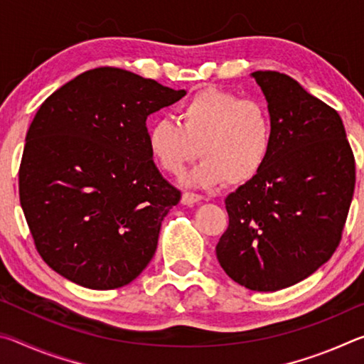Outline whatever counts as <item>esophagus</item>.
<instances>
[{
  "mask_svg": "<svg viewBox=\"0 0 364 364\" xmlns=\"http://www.w3.org/2000/svg\"><path fill=\"white\" fill-rule=\"evenodd\" d=\"M202 200V196L200 194H196V193H184L181 196V202L184 205H194L197 202Z\"/></svg>",
  "mask_w": 364,
  "mask_h": 364,
  "instance_id": "34e87169",
  "label": "esophagus"
}]
</instances>
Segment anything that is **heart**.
<instances>
[{
  "label": "heart",
  "instance_id": "b5f03b06",
  "mask_svg": "<svg viewBox=\"0 0 364 364\" xmlns=\"http://www.w3.org/2000/svg\"><path fill=\"white\" fill-rule=\"evenodd\" d=\"M178 122L159 119L147 130V149L160 168L180 176L204 159L191 183L241 186L264 168L274 144V128L262 101L205 88L181 104Z\"/></svg>",
  "mask_w": 364,
  "mask_h": 364
}]
</instances>
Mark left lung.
Masks as SVG:
<instances>
[{
	"label": "left lung",
	"mask_w": 364,
	"mask_h": 364,
	"mask_svg": "<svg viewBox=\"0 0 364 364\" xmlns=\"http://www.w3.org/2000/svg\"><path fill=\"white\" fill-rule=\"evenodd\" d=\"M268 101L274 144L264 168L225 199L217 244L237 284L274 292L297 284L338 247L355 191V157L337 110L286 73H252Z\"/></svg>",
	"instance_id": "1"
}]
</instances>
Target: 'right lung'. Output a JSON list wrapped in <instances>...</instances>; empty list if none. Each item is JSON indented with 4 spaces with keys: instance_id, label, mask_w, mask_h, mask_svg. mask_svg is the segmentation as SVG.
Instances as JSON below:
<instances>
[{
    "instance_id": "obj_1",
    "label": "right lung",
    "mask_w": 364,
    "mask_h": 364,
    "mask_svg": "<svg viewBox=\"0 0 364 364\" xmlns=\"http://www.w3.org/2000/svg\"><path fill=\"white\" fill-rule=\"evenodd\" d=\"M184 95L97 67L40 106L26 136L19 197L36 250L65 279L109 291L152 260L181 193L154 164L146 119Z\"/></svg>"
}]
</instances>
